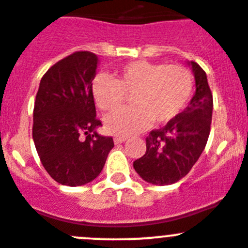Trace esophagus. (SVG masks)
<instances>
[{
	"instance_id": "esophagus-1",
	"label": "esophagus",
	"mask_w": 248,
	"mask_h": 248,
	"mask_svg": "<svg viewBox=\"0 0 248 248\" xmlns=\"http://www.w3.org/2000/svg\"><path fill=\"white\" fill-rule=\"evenodd\" d=\"M126 140V137H121V136H116L114 138V141H115V144H121V143H124V141Z\"/></svg>"
}]
</instances>
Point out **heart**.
I'll return each mask as SVG.
<instances>
[{
  "instance_id": "obj_1",
  "label": "heart",
  "mask_w": 248,
  "mask_h": 248,
  "mask_svg": "<svg viewBox=\"0 0 248 248\" xmlns=\"http://www.w3.org/2000/svg\"><path fill=\"white\" fill-rule=\"evenodd\" d=\"M92 97L102 111L119 109L127 95L133 105L105 119L110 133H136L149 122L165 124L186 108L194 91V78L183 65L136 60L115 71L114 78L99 74L92 81Z\"/></svg>"
}]
</instances>
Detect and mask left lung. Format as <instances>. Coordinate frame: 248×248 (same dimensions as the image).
<instances>
[{"instance_id": "1", "label": "left lung", "mask_w": 248, "mask_h": 248, "mask_svg": "<svg viewBox=\"0 0 248 248\" xmlns=\"http://www.w3.org/2000/svg\"><path fill=\"white\" fill-rule=\"evenodd\" d=\"M196 92L184 111L146 137V151L133 162L134 170L148 183L168 185L190 172L208 140L213 97L203 69L191 62Z\"/></svg>"}]
</instances>
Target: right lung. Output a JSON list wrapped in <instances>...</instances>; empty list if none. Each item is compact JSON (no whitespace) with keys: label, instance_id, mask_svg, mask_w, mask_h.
<instances>
[{"label":"right lung","instance_id":"obj_1","mask_svg":"<svg viewBox=\"0 0 248 248\" xmlns=\"http://www.w3.org/2000/svg\"><path fill=\"white\" fill-rule=\"evenodd\" d=\"M97 64L94 53H73L48 69L36 94L33 143L48 174L63 185L95 179L114 146L112 137L95 132L102 126L91 91Z\"/></svg>","mask_w":248,"mask_h":248}]
</instances>
